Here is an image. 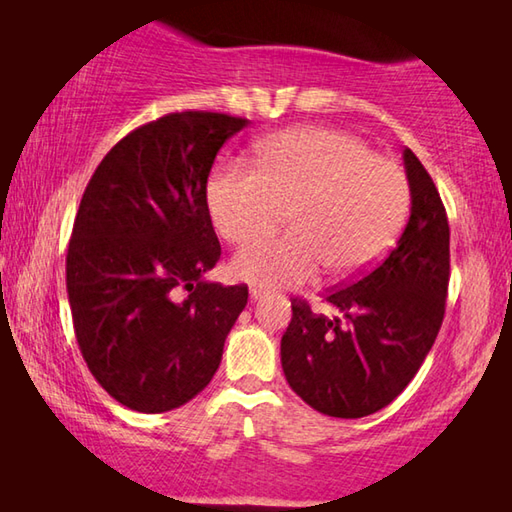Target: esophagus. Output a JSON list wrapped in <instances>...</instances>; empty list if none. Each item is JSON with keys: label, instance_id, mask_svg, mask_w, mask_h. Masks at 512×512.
Returning a JSON list of instances; mask_svg holds the SVG:
<instances>
[{"label": "esophagus", "instance_id": "34e87169", "mask_svg": "<svg viewBox=\"0 0 512 512\" xmlns=\"http://www.w3.org/2000/svg\"><path fill=\"white\" fill-rule=\"evenodd\" d=\"M262 296H264V289L262 287H250V298L259 300Z\"/></svg>", "mask_w": 512, "mask_h": 512}]
</instances>
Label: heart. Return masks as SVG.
<instances>
[{"label":"heart","instance_id":"obj_1","mask_svg":"<svg viewBox=\"0 0 512 512\" xmlns=\"http://www.w3.org/2000/svg\"><path fill=\"white\" fill-rule=\"evenodd\" d=\"M409 207L402 167L359 137L329 128H293L259 146L257 167L232 160L207 183V210L219 235L244 244L289 219L280 239L253 241L230 271L253 287H298L327 268L354 277L377 262Z\"/></svg>","mask_w":512,"mask_h":512}]
</instances>
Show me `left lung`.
<instances>
[{"label":"left lung","mask_w":512,"mask_h":512,"mask_svg":"<svg viewBox=\"0 0 512 512\" xmlns=\"http://www.w3.org/2000/svg\"><path fill=\"white\" fill-rule=\"evenodd\" d=\"M411 216L386 259L325 300L334 316L291 300L282 336L289 386L332 418H363L391 404L420 370L445 318L449 223L427 169L404 149Z\"/></svg>","instance_id":"left-lung-1"}]
</instances>
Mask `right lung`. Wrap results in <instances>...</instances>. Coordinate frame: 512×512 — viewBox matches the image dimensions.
Returning <instances> with one entry per match:
<instances>
[{
    "mask_svg": "<svg viewBox=\"0 0 512 512\" xmlns=\"http://www.w3.org/2000/svg\"><path fill=\"white\" fill-rule=\"evenodd\" d=\"M246 126L171 112L112 146L85 187L67 248L69 307L94 379L128 409L162 413L201 393L246 307V284L203 277L221 257L207 176Z\"/></svg>",
    "mask_w": 512,
    "mask_h": 512,
    "instance_id": "right-lung-1",
    "label": "right lung"
}]
</instances>
